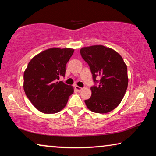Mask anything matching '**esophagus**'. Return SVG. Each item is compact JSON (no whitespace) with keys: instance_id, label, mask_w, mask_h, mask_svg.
Masks as SVG:
<instances>
[{"instance_id":"1","label":"esophagus","mask_w":156,"mask_h":156,"mask_svg":"<svg viewBox=\"0 0 156 156\" xmlns=\"http://www.w3.org/2000/svg\"><path fill=\"white\" fill-rule=\"evenodd\" d=\"M75 89L76 90H77L78 92H80L81 90H82V88H81V87H80V86H75Z\"/></svg>"}]
</instances>
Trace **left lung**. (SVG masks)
Here are the masks:
<instances>
[{"label":"left lung","mask_w":156,"mask_h":156,"mask_svg":"<svg viewBox=\"0 0 156 156\" xmlns=\"http://www.w3.org/2000/svg\"><path fill=\"white\" fill-rule=\"evenodd\" d=\"M80 54L90 67L95 82L90 88L91 97L85 100L86 106L97 113L113 111L120 104L128 86L127 66L123 58L104 45L82 48Z\"/></svg>","instance_id":"8db88e82"}]
</instances>
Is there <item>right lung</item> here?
<instances>
[{"label": "right lung", "mask_w": 156, "mask_h": 156, "mask_svg": "<svg viewBox=\"0 0 156 156\" xmlns=\"http://www.w3.org/2000/svg\"><path fill=\"white\" fill-rule=\"evenodd\" d=\"M74 52L71 48H52L33 57L23 75L25 95L36 108L43 113L61 111L67 104L74 88L63 81L66 63Z\"/></svg>", "instance_id": "obj_1"}]
</instances>
